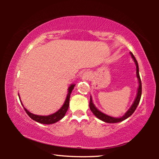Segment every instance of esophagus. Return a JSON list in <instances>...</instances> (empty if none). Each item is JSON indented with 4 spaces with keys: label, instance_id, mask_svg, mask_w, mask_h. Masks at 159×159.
<instances>
[{
    "label": "esophagus",
    "instance_id": "34e87169",
    "mask_svg": "<svg viewBox=\"0 0 159 159\" xmlns=\"http://www.w3.org/2000/svg\"><path fill=\"white\" fill-rule=\"evenodd\" d=\"M91 76H92V75H91L90 72L85 71V73L83 74L81 79L83 80H90L91 79Z\"/></svg>",
    "mask_w": 159,
    "mask_h": 159
}]
</instances>
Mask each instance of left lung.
<instances>
[{
  "label": "left lung",
  "mask_w": 159,
  "mask_h": 159,
  "mask_svg": "<svg viewBox=\"0 0 159 159\" xmlns=\"http://www.w3.org/2000/svg\"><path fill=\"white\" fill-rule=\"evenodd\" d=\"M130 54L132 58L133 59V60L136 65V74H137V78H138V79L139 85H138V93H137L136 98H135V99H134L133 103L131 105V107H130V109H129L128 111L125 113V114L121 117L116 118V117L110 116H109V115L104 114V113H102V111H99V109H98V108H97V107L95 106V104H93L92 97H91V95H90V101L89 106H90V109L91 110V111L93 113V114L95 115L97 118L105 123H116L121 122V121H123V120H125L126 118L130 117V116L133 114L134 111H135L137 107H138V105L139 104V101H140V98H141V95H142V83H141V79H140V77H139V74L138 63V61H137L135 57H134L133 54L131 52H130Z\"/></svg>",
  "instance_id": "obj_1"
}]
</instances>
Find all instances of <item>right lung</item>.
<instances>
[{
	"label": "right lung",
	"mask_w": 159,
	"mask_h": 159,
	"mask_svg": "<svg viewBox=\"0 0 159 159\" xmlns=\"http://www.w3.org/2000/svg\"><path fill=\"white\" fill-rule=\"evenodd\" d=\"M75 86V84H71L69 85V87L68 88V94H67L66 98L65 101H64V103L62 105V107L58 110L57 111H56L55 113H54L52 114L48 115V116H39V115H36V114H34L31 113L30 111H29L27 109H26L25 107H24L25 111L26 112V114H28V116L30 117L31 119H33L36 122H39L40 123H43V124H52V123H55L56 122L59 121V120H61L64 116H65L66 113L67 111V110L69 109V99H70V95H71V93L73 90ZM19 95V94H18ZM19 98H20V97L19 95ZM22 106L24 107L23 104Z\"/></svg>",
	"instance_id": "add662e5"
}]
</instances>
